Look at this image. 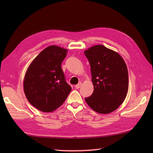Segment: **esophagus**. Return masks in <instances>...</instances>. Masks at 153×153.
Here are the masks:
<instances>
[{
    "label": "esophagus",
    "instance_id": "esophagus-1",
    "mask_svg": "<svg viewBox=\"0 0 153 153\" xmlns=\"http://www.w3.org/2000/svg\"><path fill=\"white\" fill-rule=\"evenodd\" d=\"M81 85H82V83L79 82V84H77V85H76V86H75V88H76V89H79V88H80V86H81Z\"/></svg>",
    "mask_w": 153,
    "mask_h": 153
}]
</instances>
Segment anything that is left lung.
<instances>
[{"label":"left lung","mask_w":153,"mask_h":153,"mask_svg":"<svg viewBox=\"0 0 153 153\" xmlns=\"http://www.w3.org/2000/svg\"><path fill=\"white\" fill-rule=\"evenodd\" d=\"M90 65L94 91L85 98L96 112L107 114L122 104L128 90L126 64L116 52L103 45H96L84 52Z\"/></svg>","instance_id":"1"}]
</instances>
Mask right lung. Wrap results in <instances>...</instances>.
<instances>
[{"label":"right lung","instance_id":"right-lung-1","mask_svg":"<svg viewBox=\"0 0 153 153\" xmlns=\"http://www.w3.org/2000/svg\"><path fill=\"white\" fill-rule=\"evenodd\" d=\"M67 50L50 46L40 52L28 67L24 88L28 101L42 112H52L64 102L71 90L61 69Z\"/></svg>","mask_w":153,"mask_h":153}]
</instances>
